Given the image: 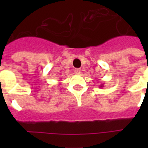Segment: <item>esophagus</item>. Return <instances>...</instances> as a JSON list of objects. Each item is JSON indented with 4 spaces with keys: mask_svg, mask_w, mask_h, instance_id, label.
I'll use <instances>...</instances> for the list:
<instances>
[{
    "mask_svg": "<svg viewBox=\"0 0 148 148\" xmlns=\"http://www.w3.org/2000/svg\"><path fill=\"white\" fill-rule=\"evenodd\" d=\"M74 72H75V74H81V69H80V68H77V69H75Z\"/></svg>",
    "mask_w": 148,
    "mask_h": 148,
    "instance_id": "obj_1",
    "label": "esophagus"
}]
</instances>
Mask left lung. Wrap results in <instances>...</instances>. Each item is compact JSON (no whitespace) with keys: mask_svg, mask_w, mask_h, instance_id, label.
<instances>
[{"mask_svg":"<svg viewBox=\"0 0 148 148\" xmlns=\"http://www.w3.org/2000/svg\"><path fill=\"white\" fill-rule=\"evenodd\" d=\"M103 84H101V85H100V88H103Z\"/></svg>","mask_w":148,"mask_h":148,"instance_id":"8db88e82","label":"left lung"}]
</instances>
